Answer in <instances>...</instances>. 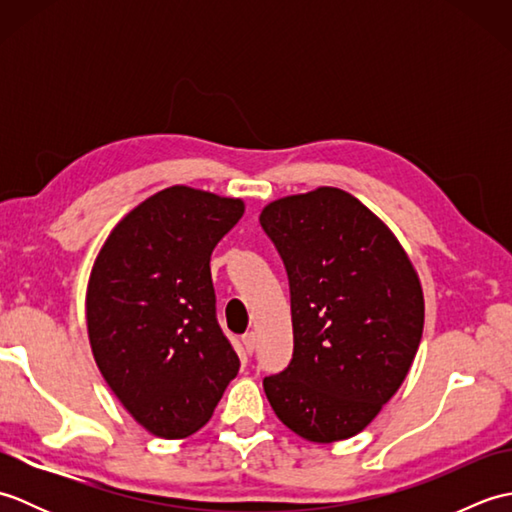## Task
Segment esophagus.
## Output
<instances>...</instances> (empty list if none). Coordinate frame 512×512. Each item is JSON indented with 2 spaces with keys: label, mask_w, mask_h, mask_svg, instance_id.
I'll return each mask as SVG.
<instances>
[{
  "label": "esophagus",
  "mask_w": 512,
  "mask_h": 512,
  "mask_svg": "<svg viewBox=\"0 0 512 512\" xmlns=\"http://www.w3.org/2000/svg\"><path fill=\"white\" fill-rule=\"evenodd\" d=\"M242 343H244V350H246V354H253V352H255V345H257V336H255V332H246V334L242 336Z\"/></svg>",
  "instance_id": "obj_1"
}]
</instances>
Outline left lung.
I'll return each mask as SVG.
<instances>
[{"label":"left lung","mask_w":512,"mask_h":512,"mask_svg":"<svg viewBox=\"0 0 512 512\" xmlns=\"http://www.w3.org/2000/svg\"><path fill=\"white\" fill-rule=\"evenodd\" d=\"M259 224L284 259L295 350L264 378L277 418L310 442L361 433L405 380L424 299L416 268L385 222L334 187L264 206Z\"/></svg>","instance_id":"1"}]
</instances>
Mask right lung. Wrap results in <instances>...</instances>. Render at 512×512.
<instances>
[{"label":"right lung","mask_w":512,"mask_h":512,"mask_svg":"<svg viewBox=\"0 0 512 512\" xmlns=\"http://www.w3.org/2000/svg\"><path fill=\"white\" fill-rule=\"evenodd\" d=\"M242 215L239 198L176 184L129 211L94 262L85 295L94 361L158 438L202 429L239 372L215 317L209 264Z\"/></svg>","instance_id":"right-lung-1"}]
</instances>
